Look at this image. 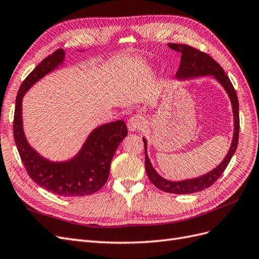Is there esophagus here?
Instances as JSON below:
<instances>
[{"label": "esophagus", "instance_id": "1", "mask_svg": "<svg viewBox=\"0 0 259 259\" xmlns=\"http://www.w3.org/2000/svg\"><path fill=\"white\" fill-rule=\"evenodd\" d=\"M144 126H145V120L139 115H135V116L131 117L127 122V128H128V132H131V133L143 130Z\"/></svg>", "mask_w": 259, "mask_h": 259}]
</instances>
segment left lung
Returning a JSON list of instances; mask_svg holds the SVG:
<instances>
[{"label": "left lung", "instance_id": "obj_1", "mask_svg": "<svg viewBox=\"0 0 259 259\" xmlns=\"http://www.w3.org/2000/svg\"><path fill=\"white\" fill-rule=\"evenodd\" d=\"M171 50H175L182 54V61H180V67L176 73L175 79L177 81H187L197 79L201 76H211L215 81H217L222 85V88L228 95L233 115V134L231 145L228 152H227L224 160L218 164V165L211 169L208 173L184 180H168L162 177L158 171L153 167L152 163L149 159L148 155V142L144 137L145 144V155H146V171L147 175L150 179V182L160 190L168 193L175 194H189L199 192L210 187L216 180L221 177L224 173L226 167L232 158V155L236 152V149L239 142V130H240V119H239V100L237 93L234 91L233 86L229 80V77L226 75L224 69L219 66L217 62L211 58L209 55L202 53L195 50L191 46L185 44H168Z\"/></svg>", "mask_w": 259, "mask_h": 259}]
</instances>
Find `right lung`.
Segmentation results:
<instances>
[{
  "label": "right lung",
  "mask_w": 259,
  "mask_h": 259,
  "mask_svg": "<svg viewBox=\"0 0 259 259\" xmlns=\"http://www.w3.org/2000/svg\"><path fill=\"white\" fill-rule=\"evenodd\" d=\"M65 60L66 51H56L38 64L21 84L15 108L14 138L23 165L35 184L61 197L75 198L95 193L107 183L112 158L127 136V128L122 120L98 125L77 153L66 161L45 158L29 144L23 130V97L35 83L64 66Z\"/></svg>",
  "instance_id": "add662e5"
}]
</instances>
